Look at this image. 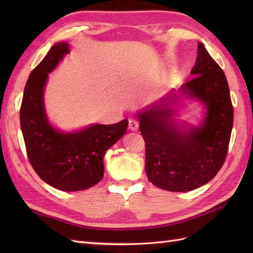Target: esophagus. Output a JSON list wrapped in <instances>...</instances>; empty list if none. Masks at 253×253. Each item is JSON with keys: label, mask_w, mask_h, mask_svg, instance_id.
<instances>
[{"label": "esophagus", "mask_w": 253, "mask_h": 253, "mask_svg": "<svg viewBox=\"0 0 253 253\" xmlns=\"http://www.w3.org/2000/svg\"><path fill=\"white\" fill-rule=\"evenodd\" d=\"M128 126H129L130 130L136 131L139 128V123L136 120H133V118H129V121H128Z\"/></svg>", "instance_id": "1"}]
</instances>
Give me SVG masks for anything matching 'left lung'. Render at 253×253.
<instances>
[{
  "instance_id": "left-lung-1",
  "label": "left lung",
  "mask_w": 253,
  "mask_h": 253,
  "mask_svg": "<svg viewBox=\"0 0 253 253\" xmlns=\"http://www.w3.org/2000/svg\"><path fill=\"white\" fill-rule=\"evenodd\" d=\"M191 79L177 95L164 98L137 113L139 130L146 142L148 179L161 189L184 192L206 185L217 174L228 151L234 111L222 68L198 42ZM179 98L200 101L205 109L200 126L175 118Z\"/></svg>"
}]
</instances>
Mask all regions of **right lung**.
Returning a JSON list of instances; mask_svg holds the SVG:
<instances>
[{
  "instance_id": "right-lung-1",
  "label": "right lung",
  "mask_w": 253,
  "mask_h": 253,
  "mask_svg": "<svg viewBox=\"0 0 253 253\" xmlns=\"http://www.w3.org/2000/svg\"><path fill=\"white\" fill-rule=\"evenodd\" d=\"M69 53L67 42H57L29 75L20 107V126L27 154L40 178L62 191L85 190L103 178L105 152L125 135L128 121L113 125L93 124L62 131L49 121L44 89L49 74Z\"/></svg>"
}]
</instances>
